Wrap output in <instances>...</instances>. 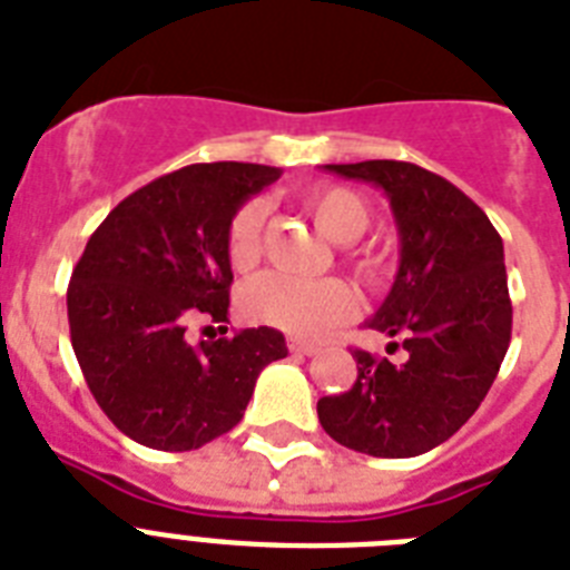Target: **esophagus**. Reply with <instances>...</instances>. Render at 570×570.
Returning a JSON list of instances; mask_svg holds the SVG:
<instances>
[{"label":"esophagus","mask_w":570,"mask_h":570,"mask_svg":"<svg viewBox=\"0 0 570 570\" xmlns=\"http://www.w3.org/2000/svg\"><path fill=\"white\" fill-rule=\"evenodd\" d=\"M288 350L294 352V355H314V352H317V346H314V343L299 341V337H291Z\"/></svg>","instance_id":"34e87169"}]
</instances>
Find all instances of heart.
Instances as JSON below:
<instances>
[{
  "label": "heart",
  "instance_id": "obj_1",
  "mask_svg": "<svg viewBox=\"0 0 570 570\" xmlns=\"http://www.w3.org/2000/svg\"><path fill=\"white\" fill-rule=\"evenodd\" d=\"M308 212L332 242L346 247V258L355 274L379 282L384 274V256L375 247H355L358 235L370 227V204L346 186H314L299 195ZM265 227V204L247 200L233 212L227 227V256L233 267H250L258 256ZM242 312L262 326H274L294 337H323L332 326L355 312V296L341 279H296L288 274H262L242 291Z\"/></svg>",
  "mask_w": 570,
  "mask_h": 570
}]
</instances>
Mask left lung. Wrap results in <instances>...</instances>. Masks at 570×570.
I'll use <instances>...</instances> for the list:
<instances>
[{"label": "left lung", "instance_id": "left-lung-1", "mask_svg": "<svg viewBox=\"0 0 570 570\" xmlns=\"http://www.w3.org/2000/svg\"><path fill=\"white\" fill-rule=\"evenodd\" d=\"M326 171L387 195L402 258L366 326L399 337L407 358L390 364L355 350L358 379L320 399V425L361 454L416 458L458 434L501 370L512 332L504 242L472 197L428 168L366 159Z\"/></svg>", "mask_w": 570, "mask_h": 570}]
</instances>
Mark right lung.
Returning <instances> with one entry per match:
<instances>
[{"mask_svg": "<svg viewBox=\"0 0 570 570\" xmlns=\"http://www.w3.org/2000/svg\"><path fill=\"white\" fill-rule=\"evenodd\" d=\"M276 177L256 163L186 166L127 195L89 235L66 291L72 350L98 407L139 445L191 451L233 431L258 373L288 355L267 326L186 337L191 320L227 323L229 218Z\"/></svg>", "mask_w": 570, "mask_h": 570, "instance_id": "1", "label": "right lung"}]
</instances>
